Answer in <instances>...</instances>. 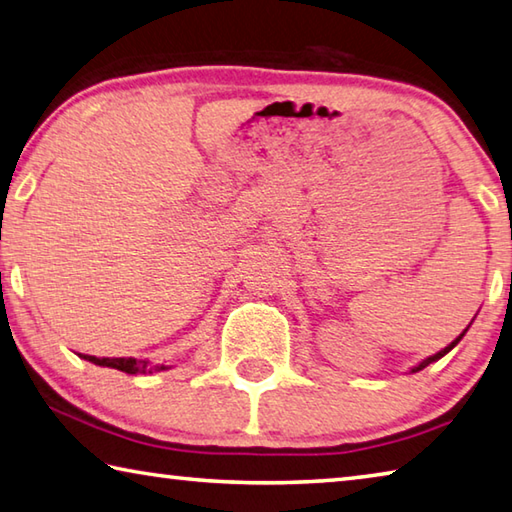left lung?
<instances>
[{
	"instance_id": "8db88e82",
	"label": "left lung",
	"mask_w": 512,
	"mask_h": 512,
	"mask_svg": "<svg viewBox=\"0 0 512 512\" xmlns=\"http://www.w3.org/2000/svg\"><path fill=\"white\" fill-rule=\"evenodd\" d=\"M468 327H470V324H468ZM466 331H468V329H466ZM466 331H463V333H461V336H459L457 340H454V342H452V345H448V347H445V349H441L439 353H434V356H430V358H425V360L421 362V365H418V367H414L412 371H421V369H425L427 365H430V362H434V360H439V358H443V356H445V353H448L450 349H454V347H457V342H459V340H461L463 336H466Z\"/></svg>"
}]
</instances>
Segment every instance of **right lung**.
<instances>
[{"mask_svg": "<svg viewBox=\"0 0 512 512\" xmlns=\"http://www.w3.org/2000/svg\"><path fill=\"white\" fill-rule=\"evenodd\" d=\"M89 362H94V365H100V367H111V369H118V371H125V374H145V371H161L165 369V365H154L147 369V362H138L136 358H96V356H82Z\"/></svg>", "mask_w": 512, "mask_h": 512, "instance_id": "right-lung-1", "label": "right lung"}]
</instances>
